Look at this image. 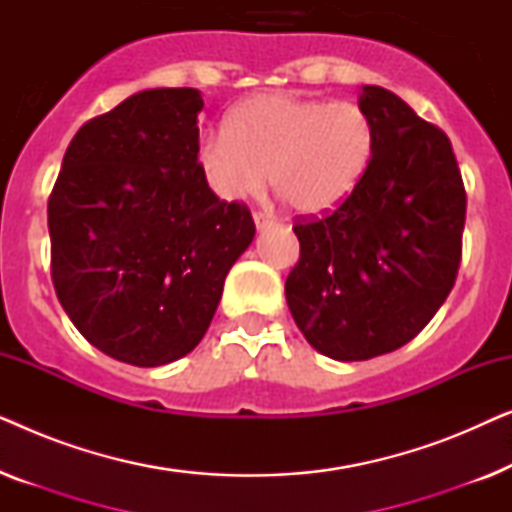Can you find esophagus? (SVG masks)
<instances>
[{
  "instance_id": "1",
  "label": "esophagus",
  "mask_w": 512,
  "mask_h": 512,
  "mask_svg": "<svg viewBox=\"0 0 512 512\" xmlns=\"http://www.w3.org/2000/svg\"><path fill=\"white\" fill-rule=\"evenodd\" d=\"M254 221H256V228H268L275 223V216L268 212H254Z\"/></svg>"
}]
</instances>
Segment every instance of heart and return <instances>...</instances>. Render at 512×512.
<instances>
[{
    "instance_id": "1",
    "label": "heart",
    "mask_w": 512,
    "mask_h": 512,
    "mask_svg": "<svg viewBox=\"0 0 512 512\" xmlns=\"http://www.w3.org/2000/svg\"><path fill=\"white\" fill-rule=\"evenodd\" d=\"M377 128L354 102L270 93L244 100L226 128L200 144L207 184L240 200L270 184L300 214H326L352 198L373 165Z\"/></svg>"
}]
</instances>
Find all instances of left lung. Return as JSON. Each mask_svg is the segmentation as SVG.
I'll return each instance as SVG.
<instances>
[{
	"label": "left lung",
	"mask_w": 512,
	"mask_h": 512,
	"mask_svg": "<svg viewBox=\"0 0 512 512\" xmlns=\"http://www.w3.org/2000/svg\"><path fill=\"white\" fill-rule=\"evenodd\" d=\"M373 165L345 205L296 216L300 258L286 303L305 340L338 361L410 342L450 296L461 263L466 188L450 139L401 97L363 86Z\"/></svg>",
	"instance_id": "8db88e82"
}]
</instances>
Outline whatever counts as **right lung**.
Instances as JSON below:
<instances>
[{"label":"right lung","instance_id":"add662e5","mask_svg":"<svg viewBox=\"0 0 512 512\" xmlns=\"http://www.w3.org/2000/svg\"><path fill=\"white\" fill-rule=\"evenodd\" d=\"M195 88H153L90 118L48 198L51 279L100 352L153 368L207 333L228 270L254 240L240 200L200 167Z\"/></svg>","mask_w":512,"mask_h":512}]
</instances>
